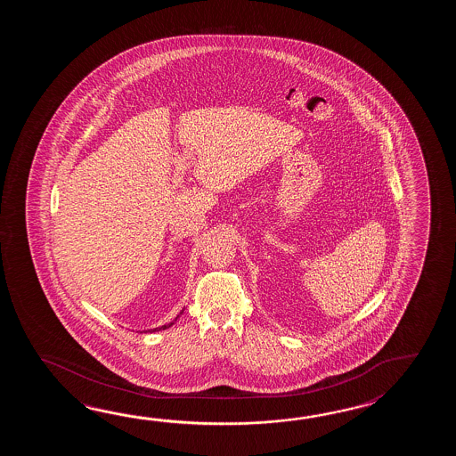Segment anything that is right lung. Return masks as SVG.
Returning <instances> with one entry per match:
<instances>
[{
    "mask_svg": "<svg viewBox=\"0 0 456 456\" xmlns=\"http://www.w3.org/2000/svg\"><path fill=\"white\" fill-rule=\"evenodd\" d=\"M175 320H177V318H175ZM173 324H175V322H171V324H165V326H161V328H156V330H166V328H169V326H173Z\"/></svg>",
    "mask_w": 456,
    "mask_h": 456,
    "instance_id": "1",
    "label": "right lung"
}]
</instances>
